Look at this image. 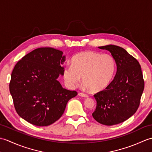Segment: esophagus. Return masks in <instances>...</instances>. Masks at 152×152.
<instances>
[{"instance_id":"obj_1","label":"esophagus","mask_w":152,"mask_h":152,"mask_svg":"<svg viewBox=\"0 0 152 152\" xmlns=\"http://www.w3.org/2000/svg\"><path fill=\"white\" fill-rule=\"evenodd\" d=\"M78 95L79 96H83V97H88V95L86 94V93H78Z\"/></svg>"}]
</instances>
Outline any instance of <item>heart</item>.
Listing matches in <instances>:
<instances>
[{"label": "heart", "instance_id": "heart-1", "mask_svg": "<svg viewBox=\"0 0 152 152\" xmlns=\"http://www.w3.org/2000/svg\"><path fill=\"white\" fill-rule=\"evenodd\" d=\"M115 71V62L111 55L86 51L72 59V65L63 69V78L69 88L78 84L81 77L85 86L92 92L104 89L112 81Z\"/></svg>", "mask_w": 152, "mask_h": 152}]
</instances>
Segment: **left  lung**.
Listing matches in <instances>:
<instances>
[{
    "instance_id": "1",
    "label": "left lung",
    "mask_w": 152,
    "mask_h": 152,
    "mask_svg": "<svg viewBox=\"0 0 152 152\" xmlns=\"http://www.w3.org/2000/svg\"><path fill=\"white\" fill-rule=\"evenodd\" d=\"M111 53L117 72L110 85L95 93L96 106L92 114L103 125H117L137 112L144 89L141 66L138 61L124 48L114 45L99 47Z\"/></svg>"
}]
</instances>
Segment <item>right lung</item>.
Wrapping results in <instances>:
<instances>
[{"label": "right lung", "instance_id": "add662e5", "mask_svg": "<svg viewBox=\"0 0 152 152\" xmlns=\"http://www.w3.org/2000/svg\"><path fill=\"white\" fill-rule=\"evenodd\" d=\"M63 52L40 48L16 63L11 74L10 92L16 112L37 126H48L59 119L68 101L78 95L63 88L57 79L63 75Z\"/></svg>", "mask_w": 152, "mask_h": 152}]
</instances>
